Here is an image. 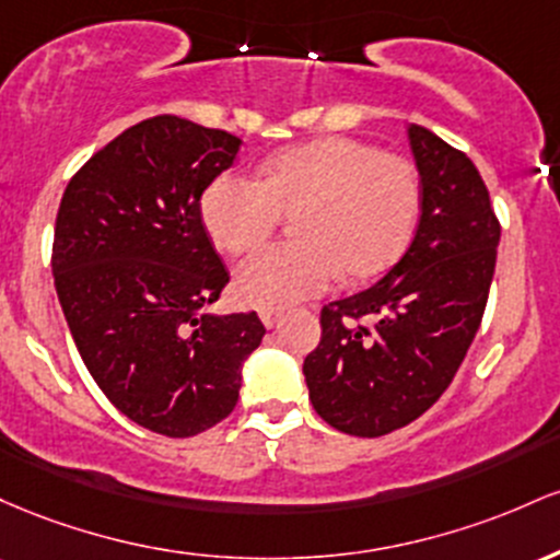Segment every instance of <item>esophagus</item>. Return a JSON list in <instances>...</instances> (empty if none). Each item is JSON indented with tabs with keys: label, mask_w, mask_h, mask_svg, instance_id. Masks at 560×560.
I'll return each mask as SVG.
<instances>
[{
	"label": "esophagus",
	"mask_w": 560,
	"mask_h": 560,
	"mask_svg": "<svg viewBox=\"0 0 560 560\" xmlns=\"http://www.w3.org/2000/svg\"><path fill=\"white\" fill-rule=\"evenodd\" d=\"M259 317H261L264 328H275V325H278L282 319V312L280 310H261Z\"/></svg>",
	"instance_id": "obj_1"
}]
</instances>
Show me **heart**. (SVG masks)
<instances>
[{
  "label": "heart",
  "instance_id": "heart-1",
  "mask_svg": "<svg viewBox=\"0 0 560 560\" xmlns=\"http://www.w3.org/2000/svg\"><path fill=\"white\" fill-rule=\"evenodd\" d=\"M293 217L285 246H267L235 269V296L280 310L328 291L332 280H368L399 259L416 232L420 179L412 163L347 137L306 142L264 161L261 179L222 174L206 187L200 217L213 246L241 254Z\"/></svg>",
  "mask_w": 560,
  "mask_h": 560
}]
</instances>
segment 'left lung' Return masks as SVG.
<instances>
[{
	"instance_id": "obj_1",
	"label": "left lung",
	"mask_w": 560,
	"mask_h": 560,
	"mask_svg": "<svg viewBox=\"0 0 560 560\" xmlns=\"http://www.w3.org/2000/svg\"><path fill=\"white\" fill-rule=\"evenodd\" d=\"M407 137L423 187L416 237L375 285L325 306L304 360L312 407L351 436L397 431L447 392L498 261L500 222L474 161L418 124Z\"/></svg>"
}]
</instances>
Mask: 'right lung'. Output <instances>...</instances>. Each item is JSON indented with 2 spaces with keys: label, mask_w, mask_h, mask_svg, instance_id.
<instances>
[{
  "label": "right lung",
  "mask_w": 560,
  "mask_h": 560,
  "mask_svg": "<svg viewBox=\"0 0 560 560\" xmlns=\"http://www.w3.org/2000/svg\"><path fill=\"white\" fill-rule=\"evenodd\" d=\"M243 140L155 116L94 153L62 192L52 275L86 370L142 429L185 439L235 407L256 312L211 314L228 269L200 196Z\"/></svg>",
  "instance_id": "add662e5"
}]
</instances>
